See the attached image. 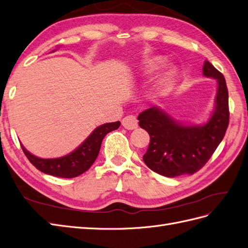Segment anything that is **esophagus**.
Returning a JSON list of instances; mask_svg holds the SVG:
<instances>
[{"instance_id": "esophagus-1", "label": "esophagus", "mask_w": 248, "mask_h": 248, "mask_svg": "<svg viewBox=\"0 0 248 248\" xmlns=\"http://www.w3.org/2000/svg\"><path fill=\"white\" fill-rule=\"evenodd\" d=\"M122 125L126 129H135L138 127V120L135 116H126L122 120Z\"/></svg>"}]
</instances>
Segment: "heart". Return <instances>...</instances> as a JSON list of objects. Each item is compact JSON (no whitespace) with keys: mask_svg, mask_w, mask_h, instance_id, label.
<instances>
[{"mask_svg":"<svg viewBox=\"0 0 248 248\" xmlns=\"http://www.w3.org/2000/svg\"><path fill=\"white\" fill-rule=\"evenodd\" d=\"M164 64H165V59L164 58L154 57L150 60H148L147 64H146V67H147L148 71H155V70H158L159 68H161ZM173 77H174V71L173 70L167 71L166 74L163 76V78H161V81L159 83V86H158V89L160 90V92H165V90H167V88L170 87V85Z\"/></svg>","mask_w":248,"mask_h":248,"instance_id":"b5f03b06","label":"heart"}]
</instances>
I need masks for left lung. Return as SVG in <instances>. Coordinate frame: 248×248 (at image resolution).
<instances>
[{
    "mask_svg": "<svg viewBox=\"0 0 248 248\" xmlns=\"http://www.w3.org/2000/svg\"><path fill=\"white\" fill-rule=\"evenodd\" d=\"M203 74L218 81L216 109L205 125H181L155 107L139 114V125L150 137L143 160L148 168L162 176L173 178L200 170L225 136L229 108L224 76L208 61L204 62Z\"/></svg>",
    "mask_w": 248,
    "mask_h": 248,
    "instance_id": "8db88e82",
    "label": "left lung"
}]
</instances>
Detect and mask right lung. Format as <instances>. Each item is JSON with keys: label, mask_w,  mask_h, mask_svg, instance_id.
I'll list each match as a JSON object with an SVG mask.
<instances>
[{"label": "right lung", "mask_w": 248, "mask_h": 248, "mask_svg": "<svg viewBox=\"0 0 248 248\" xmlns=\"http://www.w3.org/2000/svg\"><path fill=\"white\" fill-rule=\"evenodd\" d=\"M120 124V121H117L99 126L76 150L61 158L41 159L28 153L23 146L22 149L30 163L40 171L59 178H75L89 170L99 155L104 137L118 129Z\"/></svg>", "instance_id": "1"}]
</instances>
